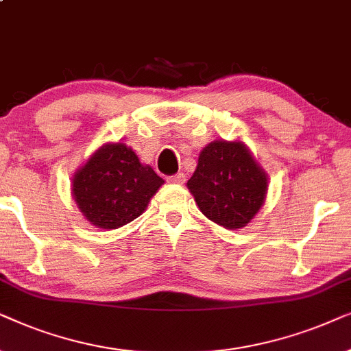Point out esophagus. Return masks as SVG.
<instances>
[{
  "label": "esophagus",
  "instance_id": "esophagus-1",
  "mask_svg": "<svg viewBox=\"0 0 351 351\" xmlns=\"http://www.w3.org/2000/svg\"><path fill=\"white\" fill-rule=\"evenodd\" d=\"M167 181H168V183H173V184H183L184 183V175H183V173H176V175L168 176Z\"/></svg>",
  "mask_w": 351,
  "mask_h": 351
}]
</instances>
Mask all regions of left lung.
Instances as JSON below:
<instances>
[{
  "label": "left lung",
  "instance_id": "left-lung-1",
  "mask_svg": "<svg viewBox=\"0 0 351 351\" xmlns=\"http://www.w3.org/2000/svg\"><path fill=\"white\" fill-rule=\"evenodd\" d=\"M186 186L205 217L226 230H239L265 204L268 175L239 139H217L200 151Z\"/></svg>",
  "mask_w": 351,
  "mask_h": 351
}]
</instances>
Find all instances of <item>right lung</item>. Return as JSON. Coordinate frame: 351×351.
<instances>
[{
	"instance_id": "right-lung-1",
	"label": "right lung",
	"mask_w": 351,
	"mask_h": 351,
	"mask_svg": "<svg viewBox=\"0 0 351 351\" xmlns=\"http://www.w3.org/2000/svg\"><path fill=\"white\" fill-rule=\"evenodd\" d=\"M165 183L125 143H106L75 171L72 195L85 219L117 230L136 219Z\"/></svg>"
}]
</instances>
